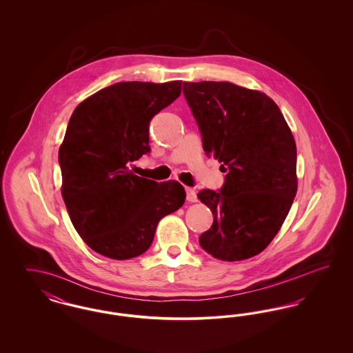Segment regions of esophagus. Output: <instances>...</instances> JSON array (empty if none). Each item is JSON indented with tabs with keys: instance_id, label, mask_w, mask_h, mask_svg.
Here are the masks:
<instances>
[{
	"instance_id": "esophagus-1",
	"label": "esophagus",
	"mask_w": 353,
	"mask_h": 353,
	"mask_svg": "<svg viewBox=\"0 0 353 353\" xmlns=\"http://www.w3.org/2000/svg\"><path fill=\"white\" fill-rule=\"evenodd\" d=\"M186 200L189 202H197V193L192 188H186Z\"/></svg>"
}]
</instances>
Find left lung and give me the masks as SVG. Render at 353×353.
Instances as JSON below:
<instances>
[{"mask_svg":"<svg viewBox=\"0 0 353 353\" xmlns=\"http://www.w3.org/2000/svg\"><path fill=\"white\" fill-rule=\"evenodd\" d=\"M203 151L228 172L219 192L199 199L213 213L202 249L234 262L263 252L283 225L298 190L296 144L266 94L230 82H184Z\"/></svg>","mask_w":353,"mask_h":353,"instance_id":"obj_1","label":"left lung"}]
</instances>
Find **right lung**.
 I'll list each match as a JSON object with an SVG mask.
<instances>
[{
  "label": "right lung",
  "mask_w": 353,
  "mask_h": 353,
  "mask_svg": "<svg viewBox=\"0 0 353 353\" xmlns=\"http://www.w3.org/2000/svg\"><path fill=\"white\" fill-rule=\"evenodd\" d=\"M181 81L119 82L74 110L58 159L62 197L84 242L111 259H131L152 245L159 221L180 209L174 180L139 177L128 163L150 152V121L181 94Z\"/></svg>",
  "instance_id": "right-lung-1"
}]
</instances>
